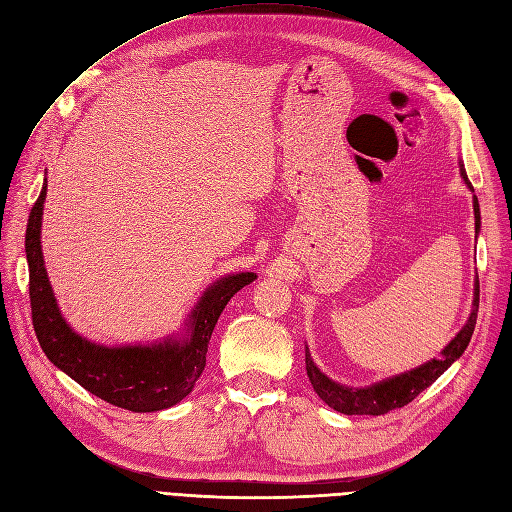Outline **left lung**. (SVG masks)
Returning a JSON list of instances; mask_svg holds the SVG:
<instances>
[{
	"label": "left lung",
	"instance_id": "obj_1",
	"mask_svg": "<svg viewBox=\"0 0 512 512\" xmlns=\"http://www.w3.org/2000/svg\"><path fill=\"white\" fill-rule=\"evenodd\" d=\"M460 177L464 179L470 192H475L468 181V175H466L462 162H460ZM472 206H475V230L479 232L481 230V211H479L477 196L472 198ZM477 312H479V278H475V289H472V310H470L466 325L441 350L439 358H432V361L415 367L411 371L386 377V380H382V382H375V384L363 386V388H354V386H346V384H339V382L331 380L329 375H325L316 367V363L310 356V350L306 346V371L310 377V384L320 399H323L329 407H333L339 413H346V415H384L392 409L405 407L422 390H426L432 382H437L439 377L464 354L470 337H472V331H475V325H477Z\"/></svg>",
	"mask_w": 512,
	"mask_h": 512
}]
</instances>
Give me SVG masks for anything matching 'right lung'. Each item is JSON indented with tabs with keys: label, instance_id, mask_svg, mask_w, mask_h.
<instances>
[{
	"label": "right lung",
	"instance_id": "obj_1",
	"mask_svg": "<svg viewBox=\"0 0 512 512\" xmlns=\"http://www.w3.org/2000/svg\"><path fill=\"white\" fill-rule=\"evenodd\" d=\"M46 192L48 183L44 179L40 198L29 215L25 253L33 329L48 361L109 405L151 413L181 403L194 390L206 367L208 342L227 301L242 287L251 285L257 274L238 272L215 280L187 314L181 333L154 344H97L75 333L56 304L42 253Z\"/></svg>",
	"mask_w": 512,
	"mask_h": 512
}]
</instances>
